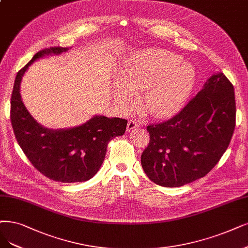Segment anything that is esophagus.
I'll return each instance as SVG.
<instances>
[{
	"label": "esophagus",
	"mask_w": 248,
	"mask_h": 248,
	"mask_svg": "<svg viewBox=\"0 0 248 248\" xmlns=\"http://www.w3.org/2000/svg\"><path fill=\"white\" fill-rule=\"evenodd\" d=\"M138 126H139V124L137 123L136 121H133V119H131V121H129V123H127L126 132H131V131L137 129Z\"/></svg>",
	"instance_id": "obj_1"
}]
</instances>
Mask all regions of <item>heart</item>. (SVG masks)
<instances>
[{
  "label": "heart",
  "instance_id": "heart-1",
  "mask_svg": "<svg viewBox=\"0 0 248 248\" xmlns=\"http://www.w3.org/2000/svg\"><path fill=\"white\" fill-rule=\"evenodd\" d=\"M195 81L191 64L177 54L149 49L135 53L126 62L115 86V100L124 110L137 103L136 93L144 91L141 111L152 117H169L179 111Z\"/></svg>",
  "mask_w": 248,
  "mask_h": 248
}]
</instances>
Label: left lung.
Instances as JSON below:
<instances>
[{
	"label": "left lung",
	"mask_w": 248,
	"mask_h": 248,
	"mask_svg": "<svg viewBox=\"0 0 248 248\" xmlns=\"http://www.w3.org/2000/svg\"><path fill=\"white\" fill-rule=\"evenodd\" d=\"M234 87L224 73L169 121L150 124V141L141 155L147 177L163 187H181L203 178L227 150L235 129Z\"/></svg>",
	"instance_id": "obj_1"
}]
</instances>
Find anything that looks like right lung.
<instances>
[{"label":"right lung","instance_id":"obj_1","mask_svg":"<svg viewBox=\"0 0 248 248\" xmlns=\"http://www.w3.org/2000/svg\"><path fill=\"white\" fill-rule=\"evenodd\" d=\"M67 50L46 48L18 71L11 96L10 118L18 144L36 170L50 180L76 183L88 181L96 175L105 158L109 141L124 134L127 121L95 115L78 126L51 130L40 124L27 111L20 95L24 72L39 58Z\"/></svg>","mask_w":248,"mask_h":248}]
</instances>
